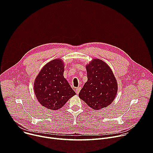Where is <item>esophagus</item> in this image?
Masks as SVG:
<instances>
[{
  "label": "esophagus",
  "instance_id": "1",
  "mask_svg": "<svg viewBox=\"0 0 153 153\" xmlns=\"http://www.w3.org/2000/svg\"><path fill=\"white\" fill-rule=\"evenodd\" d=\"M80 90H81L80 87H77V88H76V93H77V94H79V92H80Z\"/></svg>",
  "mask_w": 153,
  "mask_h": 153
}]
</instances>
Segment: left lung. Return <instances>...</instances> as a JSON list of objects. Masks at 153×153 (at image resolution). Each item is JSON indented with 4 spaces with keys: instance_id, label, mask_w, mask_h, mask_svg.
<instances>
[{
    "instance_id": "obj_1",
    "label": "left lung",
    "mask_w": 153,
    "mask_h": 153,
    "mask_svg": "<svg viewBox=\"0 0 153 153\" xmlns=\"http://www.w3.org/2000/svg\"><path fill=\"white\" fill-rule=\"evenodd\" d=\"M88 80L79 97L93 110L99 111L110 105L115 99L118 84L109 65L99 59H94L86 65Z\"/></svg>"
}]
</instances>
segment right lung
<instances>
[{"label": "right lung", "instance_id": "add662e5", "mask_svg": "<svg viewBox=\"0 0 153 153\" xmlns=\"http://www.w3.org/2000/svg\"><path fill=\"white\" fill-rule=\"evenodd\" d=\"M64 67L61 59H54L43 67L35 79L36 97L40 105L48 110H58L76 94L63 76Z\"/></svg>", "mask_w": 153, "mask_h": 153}]
</instances>
